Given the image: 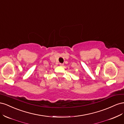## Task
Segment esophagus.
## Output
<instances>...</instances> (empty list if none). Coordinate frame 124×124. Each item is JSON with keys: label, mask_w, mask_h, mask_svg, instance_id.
<instances>
[{"label": "esophagus", "mask_w": 124, "mask_h": 124, "mask_svg": "<svg viewBox=\"0 0 124 124\" xmlns=\"http://www.w3.org/2000/svg\"><path fill=\"white\" fill-rule=\"evenodd\" d=\"M59 65L62 67V66H63V63H59Z\"/></svg>", "instance_id": "34e87169"}]
</instances>
